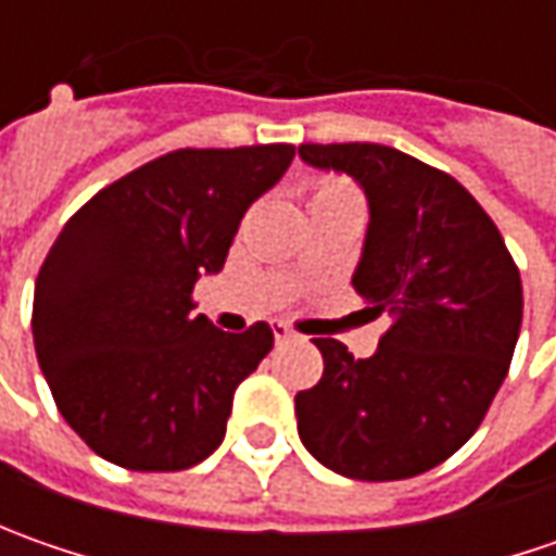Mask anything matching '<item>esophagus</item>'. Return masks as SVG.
Instances as JSON below:
<instances>
[{
  "label": "esophagus",
  "mask_w": 556,
  "mask_h": 556,
  "mask_svg": "<svg viewBox=\"0 0 556 556\" xmlns=\"http://www.w3.org/2000/svg\"><path fill=\"white\" fill-rule=\"evenodd\" d=\"M271 333H275V340L278 343H290V340H296V331L285 325V321H278V325H271Z\"/></svg>",
  "instance_id": "esophagus-1"
}]
</instances>
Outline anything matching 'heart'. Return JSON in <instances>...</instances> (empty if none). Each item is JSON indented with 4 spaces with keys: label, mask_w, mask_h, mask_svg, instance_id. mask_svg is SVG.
<instances>
[{
    "label": "heart",
    "mask_w": 556,
    "mask_h": 556,
    "mask_svg": "<svg viewBox=\"0 0 556 556\" xmlns=\"http://www.w3.org/2000/svg\"><path fill=\"white\" fill-rule=\"evenodd\" d=\"M309 206H362V194L340 176H315L309 182Z\"/></svg>",
    "instance_id": "b5f03b06"
}]
</instances>
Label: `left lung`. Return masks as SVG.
<instances>
[{"label":"left lung","mask_w":556,"mask_h":556,"mask_svg":"<svg viewBox=\"0 0 556 556\" xmlns=\"http://www.w3.org/2000/svg\"><path fill=\"white\" fill-rule=\"evenodd\" d=\"M350 173L371 203L355 290L390 315L371 358L315 340L321 380L296 393V430L350 480L427 473L477 433L507 377L523 321L520 268L498 225L448 173L387 144H300Z\"/></svg>","instance_id":"8db88e82"}]
</instances>
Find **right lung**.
I'll use <instances>...</instances> for the list:
<instances>
[{
  "label": "right lung",
  "instance_id": "obj_1",
  "mask_svg": "<svg viewBox=\"0 0 556 556\" xmlns=\"http://www.w3.org/2000/svg\"><path fill=\"white\" fill-rule=\"evenodd\" d=\"M293 144L179 148L101 188L64 223L33 290V343L58 412L104 460L169 473L225 437L231 395L275 343L219 331L194 285L225 266L247 206Z\"/></svg>",
  "mask_w": 556,
  "mask_h": 556
}]
</instances>
